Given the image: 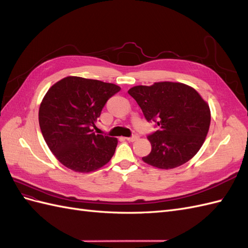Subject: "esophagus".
<instances>
[{
  "label": "esophagus",
  "instance_id": "esophagus-1",
  "mask_svg": "<svg viewBox=\"0 0 248 248\" xmlns=\"http://www.w3.org/2000/svg\"><path fill=\"white\" fill-rule=\"evenodd\" d=\"M139 139V136L137 133H134L132 137H130V138H126V140H128V141H134V140H137Z\"/></svg>",
  "mask_w": 248,
  "mask_h": 248
}]
</instances>
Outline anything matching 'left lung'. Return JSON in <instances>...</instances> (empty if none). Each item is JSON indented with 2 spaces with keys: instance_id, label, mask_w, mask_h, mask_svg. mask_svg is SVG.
I'll return each instance as SVG.
<instances>
[{
  "instance_id": "obj_1",
  "label": "left lung",
  "mask_w": 248,
  "mask_h": 248,
  "mask_svg": "<svg viewBox=\"0 0 248 248\" xmlns=\"http://www.w3.org/2000/svg\"><path fill=\"white\" fill-rule=\"evenodd\" d=\"M148 122L158 130L149 134L152 150L142 157L162 170L175 169L198 153L209 130L211 114L207 102L193 88L181 82L161 81L129 89Z\"/></svg>"
}]
</instances>
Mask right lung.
<instances>
[{"mask_svg": "<svg viewBox=\"0 0 248 248\" xmlns=\"http://www.w3.org/2000/svg\"><path fill=\"white\" fill-rule=\"evenodd\" d=\"M121 88L109 82L67 77L50 87L40 104L44 140L63 166L90 172L107 164L118 140L93 132L107 101Z\"/></svg>", "mask_w": 248, "mask_h": 248, "instance_id": "add662e5", "label": "right lung"}]
</instances>
